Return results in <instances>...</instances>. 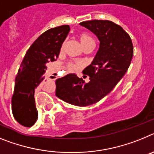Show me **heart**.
<instances>
[{"label": "heart", "mask_w": 154, "mask_h": 154, "mask_svg": "<svg viewBox=\"0 0 154 154\" xmlns=\"http://www.w3.org/2000/svg\"><path fill=\"white\" fill-rule=\"evenodd\" d=\"M78 39L81 42L83 48H85L88 45H94V40L91 36L90 35L86 32H81L78 35ZM63 46L61 49H63ZM79 65L78 63H75L73 62H69L66 63V69L69 72H74L77 71L78 69Z\"/></svg>", "instance_id": "b5f03b06"}]
</instances>
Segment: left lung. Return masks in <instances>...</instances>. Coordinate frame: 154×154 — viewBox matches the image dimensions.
I'll return each instance as SVG.
<instances>
[{
    "mask_svg": "<svg viewBox=\"0 0 154 154\" xmlns=\"http://www.w3.org/2000/svg\"><path fill=\"white\" fill-rule=\"evenodd\" d=\"M80 25L99 40V49L83 73L90 77L85 83L76 74H67L56 81V95L76 106L95 104L110 93L127 72L133 56L129 34L121 26L108 20H91Z\"/></svg>",
    "mask_w": 154,
    "mask_h": 154,
    "instance_id": "left-lung-1",
    "label": "left lung"
}]
</instances>
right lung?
<instances>
[{
	"instance_id": "obj_1",
	"label": "right lung",
	"mask_w": 154,
	"mask_h": 154,
	"mask_svg": "<svg viewBox=\"0 0 154 154\" xmlns=\"http://www.w3.org/2000/svg\"><path fill=\"white\" fill-rule=\"evenodd\" d=\"M69 32V25L49 29L33 42L24 57L11 98L13 116L23 126H32L38 119L35 91L45 78L46 63L55 61L59 57Z\"/></svg>"
}]
</instances>
